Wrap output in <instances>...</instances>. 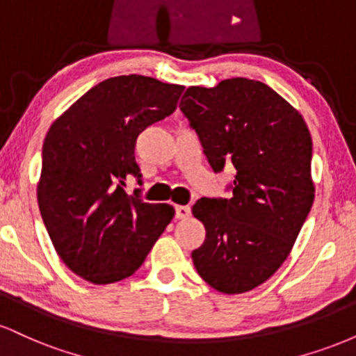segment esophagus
Returning <instances> with one entry per match:
<instances>
[{
    "instance_id": "34e87169",
    "label": "esophagus",
    "mask_w": 356,
    "mask_h": 356,
    "mask_svg": "<svg viewBox=\"0 0 356 356\" xmlns=\"http://www.w3.org/2000/svg\"><path fill=\"white\" fill-rule=\"evenodd\" d=\"M191 216L189 206H175V218L177 219H187Z\"/></svg>"
}]
</instances>
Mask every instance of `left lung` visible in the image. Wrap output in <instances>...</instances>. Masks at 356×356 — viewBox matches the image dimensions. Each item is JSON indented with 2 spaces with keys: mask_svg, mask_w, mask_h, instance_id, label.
<instances>
[{
  "mask_svg": "<svg viewBox=\"0 0 356 356\" xmlns=\"http://www.w3.org/2000/svg\"><path fill=\"white\" fill-rule=\"evenodd\" d=\"M179 108L214 172L236 169L232 197H202L192 207L206 227L194 266L220 293L251 291L284 263L312 211L309 130L283 97L249 79L189 87Z\"/></svg>",
  "mask_w": 356,
  "mask_h": 356,
  "instance_id": "obj_1",
  "label": "left lung"
}]
</instances>
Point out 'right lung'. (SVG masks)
Wrapping results in <instances>:
<instances>
[{
	"label": "right lung",
	"instance_id": "obj_1",
	"mask_svg": "<svg viewBox=\"0 0 356 356\" xmlns=\"http://www.w3.org/2000/svg\"><path fill=\"white\" fill-rule=\"evenodd\" d=\"M182 85L142 75L100 81L48 130L42 152L38 206L65 264L93 284L132 276L175 211L125 192L140 184L136 140L177 107Z\"/></svg>",
	"mask_w": 356,
	"mask_h": 356
}]
</instances>
